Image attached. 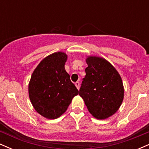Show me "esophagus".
<instances>
[{
  "label": "esophagus",
  "instance_id": "esophagus-1",
  "mask_svg": "<svg viewBox=\"0 0 149 149\" xmlns=\"http://www.w3.org/2000/svg\"><path fill=\"white\" fill-rule=\"evenodd\" d=\"M75 85H76L77 89H78V90H79V88H80V83H79V82H76V83H75Z\"/></svg>",
  "mask_w": 149,
  "mask_h": 149
}]
</instances>
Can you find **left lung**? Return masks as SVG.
Segmentation results:
<instances>
[{
	"label": "left lung",
	"mask_w": 149,
	"mask_h": 149,
	"mask_svg": "<svg viewBox=\"0 0 149 149\" xmlns=\"http://www.w3.org/2000/svg\"><path fill=\"white\" fill-rule=\"evenodd\" d=\"M79 95L89 112L97 119H106L118 110L124 97L122 79L115 68L101 57H89Z\"/></svg>",
	"instance_id": "8db88e82"
}]
</instances>
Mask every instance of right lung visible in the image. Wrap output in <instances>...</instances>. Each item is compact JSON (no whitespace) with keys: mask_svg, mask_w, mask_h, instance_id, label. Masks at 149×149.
<instances>
[{"mask_svg":"<svg viewBox=\"0 0 149 149\" xmlns=\"http://www.w3.org/2000/svg\"><path fill=\"white\" fill-rule=\"evenodd\" d=\"M66 59L64 52L53 53L40 61L31 78L29 95L32 105L39 114L48 119L62 115L79 93L65 70Z\"/></svg>","mask_w":149,"mask_h":149,"instance_id":"obj_1","label":"right lung"}]
</instances>
